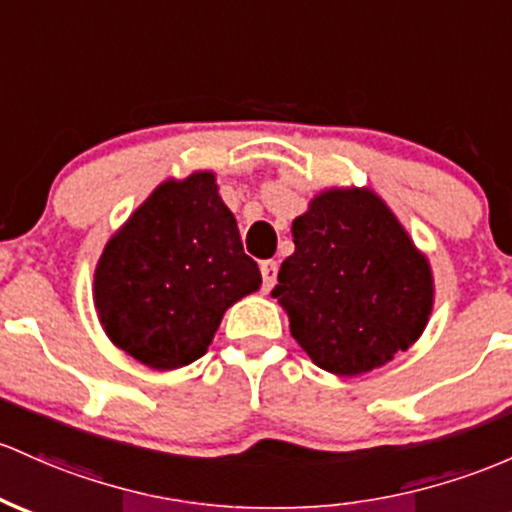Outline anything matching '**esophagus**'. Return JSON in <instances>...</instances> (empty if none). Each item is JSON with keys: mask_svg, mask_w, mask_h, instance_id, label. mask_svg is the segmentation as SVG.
<instances>
[{"mask_svg": "<svg viewBox=\"0 0 512 512\" xmlns=\"http://www.w3.org/2000/svg\"><path fill=\"white\" fill-rule=\"evenodd\" d=\"M260 272H262V289L269 291L274 284H277L279 265H277V262L267 260V262H262V265H260Z\"/></svg>", "mask_w": 512, "mask_h": 512, "instance_id": "1", "label": "esophagus"}]
</instances>
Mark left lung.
I'll use <instances>...</instances> for the list:
<instances>
[{
	"instance_id": "left-lung-1",
	"label": "left lung",
	"mask_w": 512,
	"mask_h": 512,
	"mask_svg": "<svg viewBox=\"0 0 512 512\" xmlns=\"http://www.w3.org/2000/svg\"><path fill=\"white\" fill-rule=\"evenodd\" d=\"M294 255L272 299L313 364L335 376L384 367L423 335L435 303L425 252L369 187H330L291 223Z\"/></svg>"
}]
</instances>
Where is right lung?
Segmentation results:
<instances>
[{
    "label": "right lung",
    "instance_id": "obj_1",
    "mask_svg": "<svg viewBox=\"0 0 512 512\" xmlns=\"http://www.w3.org/2000/svg\"><path fill=\"white\" fill-rule=\"evenodd\" d=\"M260 284L216 174L196 170L157 184L111 235L92 294L106 338L145 367L172 372L206 355L223 313Z\"/></svg>",
    "mask_w": 512,
    "mask_h": 512
}]
</instances>
